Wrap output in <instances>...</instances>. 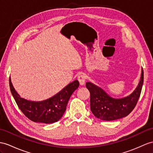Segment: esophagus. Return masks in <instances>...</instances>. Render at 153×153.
<instances>
[{
  "label": "esophagus",
  "instance_id": "obj_1",
  "mask_svg": "<svg viewBox=\"0 0 153 153\" xmlns=\"http://www.w3.org/2000/svg\"><path fill=\"white\" fill-rule=\"evenodd\" d=\"M77 79H78V80H79V82H80V85H84L85 82V80H86V76H85V74H80V75L78 76Z\"/></svg>",
  "mask_w": 153,
  "mask_h": 153
}]
</instances>
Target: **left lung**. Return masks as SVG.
<instances>
[{"mask_svg":"<svg viewBox=\"0 0 153 153\" xmlns=\"http://www.w3.org/2000/svg\"><path fill=\"white\" fill-rule=\"evenodd\" d=\"M143 84V70L141 69L140 80L131 94L121 99L111 97L97 85L90 82L85 86L90 93L91 111L95 116L104 121H113L125 117L134 108L141 94Z\"/></svg>","mask_w":153,"mask_h":153,"instance_id":"left-lung-1","label":"left lung"}]
</instances>
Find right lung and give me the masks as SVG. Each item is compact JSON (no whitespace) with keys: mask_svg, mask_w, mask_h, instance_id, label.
<instances>
[{"mask_svg":"<svg viewBox=\"0 0 153 153\" xmlns=\"http://www.w3.org/2000/svg\"><path fill=\"white\" fill-rule=\"evenodd\" d=\"M11 93L18 107L26 117L33 122L50 124L61 119L73 93L79 86L77 80L71 82L52 97L42 101H32L21 98L13 88L10 78Z\"/></svg>","mask_w":153,"mask_h":153,"instance_id":"obj_1","label":"right lung"}]
</instances>
